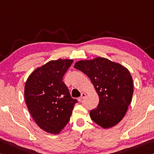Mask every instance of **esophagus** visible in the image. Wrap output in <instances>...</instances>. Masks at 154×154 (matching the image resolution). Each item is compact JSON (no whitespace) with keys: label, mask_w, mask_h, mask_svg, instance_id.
I'll list each match as a JSON object with an SVG mask.
<instances>
[{"label":"esophagus","mask_w":154,"mask_h":154,"mask_svg":"<svg viewBox=\"0 0 154 154\" xmlns=\"http://www.w3.org/2000/svg\"><path fill=\"white\" fill-rule=\"evenodd\" d=\"M86 94H85V93H82L81 97L78 98V101H82V99L85 98V97H86Z\"/></svg>","instance_id":"esophagus-1"}]
</instances>
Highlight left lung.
<instances>
[{"instance_id":"left-lung-1","label":"left lung","mask_w":154,"mask_h":154,"mask_svg":"<svg viewBox=\"0 0 154 154\" xmlns=\"http://www.w3.org/2000/svg\"><path fill=\"white\" fill-rule=\"evenodd\" d=\"M74 67L90 78L99 97L98 106L90 112L92 120L103 128L119 123L133 95V80L129 70L103 57L79 61Z\"/></svg>"}]
</instances>
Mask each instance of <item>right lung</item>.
Returning <instances> with one entry per match:
<instances>
[{"instance_id":"obj_1","label":"right lung","mask_w":154,"mask_h":154,"mask_svg":"<svg viewBox=\"0 0 154 154\" xmlns=\"http://www.w3.org/2000/svg\"><path fill=\"white\" fill-rule=\"evenodd\" d=\"M72 62L70 60L50 61L34 70L26 82V106L35 123L46 132L60 133L70 121L77 102L62 80Z\"/></svg>"}]
</instances>
